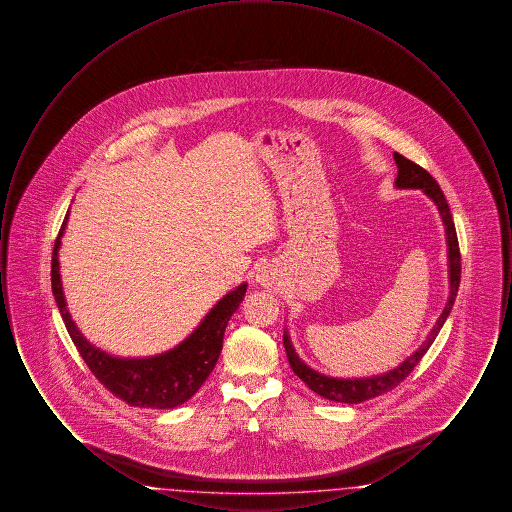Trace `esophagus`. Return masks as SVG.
<instances>
[{
	"instance_id": "1",
	"label": "esophagus",
	"mask_w": 512,
	"mask_h": 512,
	"mask_svg": "<svg viewBox=\"0 0 512 512\" xmlns=\"http://www.w3.org/2000/svg\"><path fill=\"white\" fill-rule=\"evenodd\" d=\"M257 282L261 286H265L267 290H276L280 286V278H278L276 270L270 267L261 268V272L257 274Z\"/></svg>"
}]
</instances>
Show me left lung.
<instances>
[{"label": "left lung", "instance_id": "left-lung-1", "mask_svg": "<svg viewBox=\"0 0 512 512\" xmlns=\"http://www.w3.org/2000/svg\"><path fill=\"white\" fill-rule=\"evenodd\" d=\"M393 159H395L397 169H399L397 171V178H395L397 188H418L428 197H432L434 203L438 205L441 219L445 222L447 245H449V280H451L449 301H447L441 317L438 318L434 330L430 332L428 340L424 341L418 347V351H414L407 361H403L397 368H393V370L382 374V376L357 378V380H341V378H330V376L318 374L317 370H313L311 366L305 365L297 357V353H295L292 343L288 340V336H284V347H286L288 361H290L293 372L311 390L318 393L320 397L330 399V401H338V403H351V405L353 403H363V401L374 399V397H378L382 393H388L393 388H397L413 372L414 366L422 361V357L426 355V351L430 349V345L436 340L443 322L447 320L449 313H451V307L455 303V297H457V292H459V284H461V249H459V240H457V230H455V222H453V217H451L447 199H445V195L441 192L436 178L426 169H422L420 165L413 163L411 159L403 157L401 153H393Z\"/></svg>", "mask_w": 512, "mask_h": 512}]
</instances>
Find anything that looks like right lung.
Instances as JSON below:
<instances>
[{"instance_id": "add662e5", "label": "right lung", "mask_w": 512, "mask_h": 512, "mask_svg": "<svg viewBox=\"0 0 512 512\" xmlns=\"http://www.w3.org/2000/svg\"><path fill=\"white\" fill-rule=\"evenodd\" d=\"M65 224L67 217L63 220L53 245L51 290L63 322L69 330V336L84 363L98 378L99 384H103L115 397L132 407L172 409L188 401L203 386V382L217 365L226 324L240 307L247 284H242L234 292L224 295L213 307V311L197 326L194 334L169 353L151 359H117L84 340L67 311L57 259Z\"/></svg>"}]
</instances>
